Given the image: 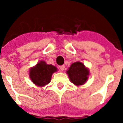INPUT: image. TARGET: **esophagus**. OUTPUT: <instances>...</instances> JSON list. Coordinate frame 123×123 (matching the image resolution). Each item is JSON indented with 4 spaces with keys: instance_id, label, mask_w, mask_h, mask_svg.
I'll list each match as a JSON object with an SVG mask.
<instances>
[{
    "instance_id": "1",
    "label": "esophagus",
    "mask_w": 123,
    "mask_h": 123,
    "mask_svg": "<svg viewBox=\"0 0 123 123\" xmlns=\"http://www.w3.org/2000/svg\"><path fill=\"white\" fill-rule=\"evenodd\" d=\"M59 69L61 70V71H63V70H64V65L60 66V67H59Z\"/></svg>"
}]
</instances>
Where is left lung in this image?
<instances>
[{
  "mask_svg": "<svg viewBox=\"0 0 123 123\" xmlns=\"http://www.w3.org/2000/svg\"><path fill=\"white\" fill-rule=\"evenodd\" d=\"M71 82L76 86L84 84L90 74L89 70L80 62H76L71 64L67 71Z\"/></svg>",
  "mask_w": 123,
  "mask_h": 123,
  "instance_id": "8db88e82",
  "label": "left lung"
}]
</instances>
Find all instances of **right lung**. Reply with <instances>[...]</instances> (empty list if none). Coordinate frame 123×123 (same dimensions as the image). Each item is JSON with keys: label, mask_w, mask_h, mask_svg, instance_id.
Here are the masks:
<instances>
[{"label": "right lung", "mask_w": 123, "mask_h": 123, "mask_svg": "<svg viewBox=\"0 0 123 123\" xmlns=\"http://www.w3.org/2000/svg\"><path fill=\"white\" fill-rule=\"evenodd\" d=\"M57 71L56 67L41 61L30 70V78L37 86H44L51 82L52 74Z\"/></svg>", "instance_id": "add662e5"}]
</instances>
